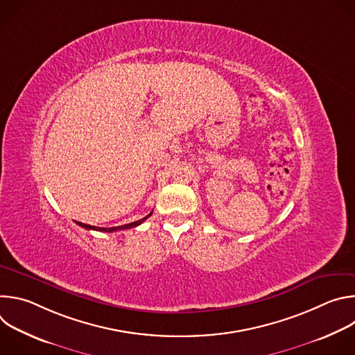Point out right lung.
Masks as SVG:
<instances>
[{
    "mask_svg": "<svg viewBox=\"0 0 355 355\" xmlns=\"http://www.w3.org/2000/svg\"><path fill=\"white\" fill-rule=\"evenodd\" d=\"M151 214H148L147 216H144L143 219L140 220H136V222H132V223H128V225H123V226H116V227H96V226H91V225H85V223H81V222H77L78 226L84 227V229H88V230H98V232H108V233H112V232H116V230H125V229H130V227H136L139 225H141L147 218H150Z\"/></svg>",
    "mask_w": 355,
    "mask_h": 355,
    "instance_id": "obj_1",
    "label": "right lung"
}]
</instances>
